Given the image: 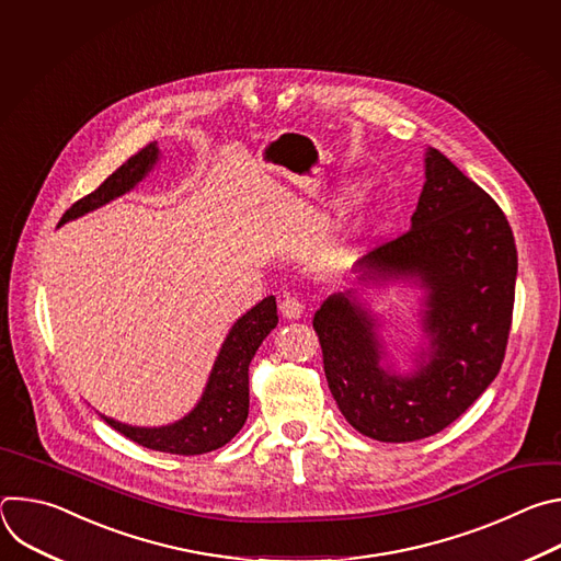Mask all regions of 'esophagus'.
<instances>
[{
  "instance_id": "34e87169",
  "label": "esophagus",
  "mask_w": 561,
  "mask_h": 561,
  "mask_svg": "<svg viewBox=\"0 0 561 561\" xmlns=\"http://www.w3.org/2000/svg\"><path fill=\"white\" fill-rule=\"evenodd\" d=\"M279 310L286 319H299L304 314V301L299 297H293V295H286L282 301H279Z\"/></svg>"
}]
</instances>
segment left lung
I'll return each mask as SVG.
<instances>
[{"mask_svg": "<svg viewBox=\"0 0 561 561\" xmlns=\"http://www.w3.org/2000/svg\"><path fill=\"white\" fill-rule=\"evenodd\" d=\"M413 226L357 262L366 275H417L428 293L431 362L413 377L379 368L373 319L346 295L312 317L324 373L346 422L377 442H417L453 424L497 377L513 324L517 249L497 202L439 150Z\"/></svg>", "mask_w": 561, "mask_h": 561, "instance_id": "obj_1", "label": "left lung"}]
</instances>
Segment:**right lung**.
I'll return each instance as SVG.
<instances>
[{
    "label": "right lung",
    "instance_id": "add662e5",
    "mask_svg": "<svg viewBox=\"0 0 561 561\" xmlns=\"http://www.w3.org/2000/svg\"><path fill=\"white\" fill-rule=\"evenodd\" d=\"M157 146L148 144L137 150L130 159L106 178L98 191L77 199L61 217L59 224L84 215L93 208L104 206L106 202L130 191L154 164ZM277 327V304L275 297L262 299L251 308L228 333L217 362L213 366L208 386L202 394V402L173 426L164 428H135L106 420L124 437L133 439L139 446L162 450L171 455H202L221 448L239 431H242L249 417V366L255 357L260 344Z\"/></svg>",
    "mask_w": 561,
    "mask_h": 561
}]
</instances>
